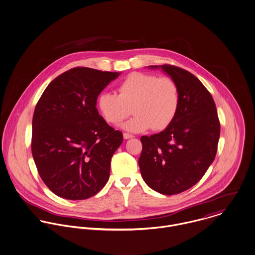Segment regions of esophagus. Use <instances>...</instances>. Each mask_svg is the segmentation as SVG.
<instances>
[{"label": "esophagus", "instance_id": "esophagus-1", "mask_svg": "<svg viewBox=\"0 0 255 255\" xmlns=\"http://www.w3.org/2000/svg\"><path fill=\"white\" fill-rule=\"evenodd\" d=\"M123 138H124L125 140H128V139L134 138V135H131V134H128V133H124V134H123Z\"/></svg>", "mask_w": 255, "mask_h": 255}]
</instances>
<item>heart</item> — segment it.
<instances>
[{
    "instance_id": "heart-1",
    "label": "heart",
    "mask_w": 255,
    "mask_h": 255,
    "mask_svg": "<svg viewBox=\"0 0 255 255\" xmlns=\"http://www.w3.org/2000/svg\"><path fill=\"white\" fill-rule=\"evenodd\" d=\"M118 94L103 93L98 98V109L111 124H119L130 113L134 116L122 125L130 132L149 128H166L178 112L180 94L177 83L170 77L134 72L117 87Z\"/></svg>"
}]
</instances>
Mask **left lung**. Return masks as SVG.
I'll list each match as a JSON object with an SVG mask.
<instances>
[{"mask_svg": "<svg viewBox=\"0 0 255 255\" xmlns=\"http://www.w3.org/2000/svg\"><path fill=\"white\" fill-rule=\"evenodd\" d=\"M149 68H161L177 83L180 103L163 131L141 137L139 166L150 189L172 196L195 186L213 162L220 122L212 96L195 75L169 64Z\"/></svg>", "mask_w": 255, "mask_h": 255, "instance_id": "left-lung-1", "label": "left lung"}]
</instances>
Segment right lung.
I'll return each instance as SVG.
<instances>
[{
	"mask_svg": "<svg viewBox=\"0 0 255 255\" xmlns=\"http://www.w3.org/2000/svg\"><path fill=\"white\" fill-rule=\"evenodd\" d=\"M119 72L75 67L54 79L36 105L32 155L46 186L78 200L98 194L110 178L111 160L123 141L96 108L101 92Z\"/></svg>",
	"mask_w": 255,
	"mask_h": 255,
	"instance_id": "obj_1",
	"label": "right lung"
}]
</instances>
